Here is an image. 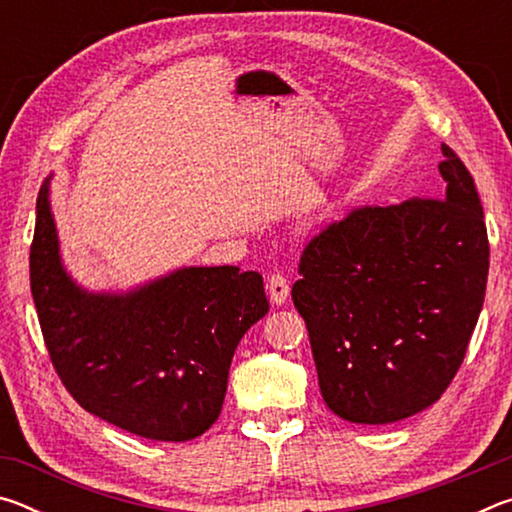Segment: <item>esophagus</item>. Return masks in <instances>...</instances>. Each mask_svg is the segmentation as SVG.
<instances>
[{
    "mask_svg": "<svg viewBox=\"0 0 512 512\" xmlns=\"http://www.w3.org/2000/svg\"><path fill=\"white\" fill-rule=\"evenodd\" d=\"M266 291H268V298H271L273 305H284V302L289 300V280L280 273H273L271 277L266 280Z\"/></svg>",
    "mask_w": 512,
    "mask_h": 512,
    "instance_id": "34e87169",
    "label": "esophagus"
}]
</instances>
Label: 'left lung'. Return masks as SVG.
<instances>
[{"label":"left lung","mask_w":512,"mask_h":512,"mask_svg":"<svg viewBox=\"0 0 512 512\" xmlns=\"http://www.w3.org/2000/svg\"><path fill=\"white\" fill-rule=\"evenodd\" d=\"M443 155V196L361 207L300 257L293 305L320 395L348 422L391 424L440 400L479 320L488 232L470 171Z\"/></svg>","instance_id":"obj_1"}]
</instances>
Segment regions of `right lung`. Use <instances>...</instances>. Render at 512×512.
Returning <instances> with one entry per match:
<instances>
[{
  "mask_svg": "<svg viewBox=\"0 0 512 512\" xmlns=\"http://www.w3.org/2000/svg\"><path fill=\"white\" fill-rule=\"evenodd\" d=\"M51 176L36 203L29 271L60 381L85 411L149 440L185 443L219 418L235 350L266 316L264 280L185 266L131 291H88L60 259Z\"/></svg>",
  "mask_w": 512,
  "mask_h": 512,
  "instance_id": "1",
  "label": "right lung"
}]
</instances>
